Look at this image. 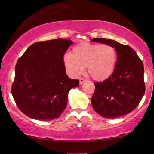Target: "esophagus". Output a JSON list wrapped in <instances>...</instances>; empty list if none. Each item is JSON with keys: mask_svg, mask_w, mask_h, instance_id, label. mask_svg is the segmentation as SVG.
Returning a JSON list of instances; mask_svg holds the SVG:
<instances>
[{"mask_svg": "<svg viewBox=\"0 0 154 154\" xmlns=\"http://www.w3.org/2000/svg\"><path fill=\"white\" fill-rule=\"evenodd\" d=\"M86 81V80L85 79H83V78H80V79H79V82H80V84H83L84 82H85Z\"/></svg>", "mask_w": 154, "mask_h": 154, "instance_id": "34e87169", "label": "esophagus"}]
</instances>
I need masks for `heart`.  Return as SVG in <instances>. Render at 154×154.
<instances>
[{
  "instance_id": "b5f03b06",
  "label": "heart",
  "mask_w": 154,
  "mask_h": 154,
  "mask_svg": "<svg viewBox=\"0 0 154 154\" xmlns=\"http://www.w3.org/2000/svg\"><path fill=\"white\" fill-rule=\"evenodd\" d=\"M63 62L71 76H79L87 66L92 79L102 81L109 79L114 71L116 52L108 44L84 43L73 48L72 54H65Z\"/></svg>"
}]
</instances>
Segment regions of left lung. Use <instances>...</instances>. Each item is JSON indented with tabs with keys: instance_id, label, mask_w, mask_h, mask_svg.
Listing matches in <instances>:
<instances>
[{
	"instance_id": "8db88e82",
	"label": "left lung",
	"mask_w": 154,
	"mask_h": 154,
	"mask_svg": "<svg viewBox=\"0 0 154 154\" xmlns=\"http://www.w3.org/2000/svg\"><path fill=\"white\" fill-rule=\"evenodd\" d=\"M91 41L111 45L117 54L113 74L103 82L94 83L92 108L106 119L128 114L138 106L145 92L142 61L128 45L106 38Z\"/></svg>"
}]
</instances>
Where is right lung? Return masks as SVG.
Segmentation results:
<instances>
[{
  "instance_id": "add662e5",
  "label": "right lung",
  "mask_w": 154,
  "mask_h": 154,
  "mask_svg": "<svg viewBox=\"0 0 154 154\" xmlns=\"http://www.w3.org/2000/svg\"><path fill=\"white\" fill-rule=\"evenodd\" d=\"M72 43L62 38L37 42L19 58L11 92L27 116L50 121L66 109L69 92L79 85V80L67 76L63 62Z\"/></svg>"
}]
</instances>
